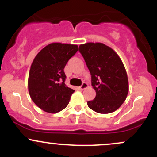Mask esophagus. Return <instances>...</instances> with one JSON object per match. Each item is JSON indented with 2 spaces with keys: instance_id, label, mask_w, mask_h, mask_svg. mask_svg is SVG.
I'll list each match as a JSON object with an SVG mask.
<instances>
[{
  "instance_id": "esophagus-1",
  "label": "esophagus",
  "mask_w": 157,
  "mask_h": 157,
  "mask_svg": "<svg viewBox=\"0 0 157 157\" xmlns=\"http://www.w3.org/2000/svg\"><path fill=\"white\" fill-rule=\"evenodd\" d=\"M87 87H88V84L86 83V82H83V83L82 84V86H80L78 89H79V90H81V91H82V90L86 89Z\"/></svg>"
}]
</instances>
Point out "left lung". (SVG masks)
<instances>
[{
	"mask_svg": "<svg viewBox=\"0 0 157 157\" xmlns=\"http://www.w3.org/2000/svg\"><path fill=\"white\" fill-rule=\"evenodd\" d=\"M91 75L96 97L87 102L95 112L109 113L121 106L128 93L127 72L114 50L102 43H86L79 46Z\"/></svg>",
	"mask_w": 157,
	"mask_h": 157,
	"instance_id": "8db88e82",
	"label": "left lung"
}]
</instances>
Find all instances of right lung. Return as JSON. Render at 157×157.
I'll return each instance as SVG.
<instances>
[{"label":"right lung","mask_w":157,"mask_h":157,"mask_svg":"<svg viewBox=\"0 0 157 157\" xmlns=\"http://www.w3.org/2000/svg\"><path fill=\"white\" fill-rule=\"evenodd\" d=\"M77 50V45L52 43L34 59L29 73V93L32 101L46 112L55 113L63 110L75 92L65 84L63 69Z\"/></svg>","instance_id":"obj_1"}]
</instances>
